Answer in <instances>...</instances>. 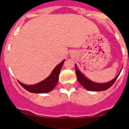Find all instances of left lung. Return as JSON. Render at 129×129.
Wrapping results in <instances>:
<instances>
[{
  "label": "left lung",
  "mask_w": 129,
  "mask_h": 129,
  "mask_svg": "<svg viewBox=\"0 0 129 129\" xmlns=\"http://www.w3.org/2000/svg\"><path fill=\"white\" fill-rule=\"evenodd\" d=\"M75 71H76V75H77V80L79 82V84H81V86L84 87L85 88L88 90L90 91H103V90H106L108 89L110 87L115 83V81H116V79L119 75V73L115 77V78L111 80V81L106 82V83H104V84H100V83H96L94 81L90 80L88 79L85 76L82 74V73L77 68V66L75 65ZM121 73V72H120Z\"/></svg>",
  "instance_id": "obj_1"
}]
</instances>
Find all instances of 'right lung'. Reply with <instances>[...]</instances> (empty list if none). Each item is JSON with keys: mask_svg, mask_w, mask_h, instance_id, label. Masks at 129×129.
<instances>
[{"mask_svg": "<svg viewBox=\"0 0 129 129\" xmlns=\"http://www.w3.org/2000/svg\"><path fill=\"white\" fill-rule=\"evenodd\" d=\"M64 61L65 59L54 68L52 72L47 78L38 84L34 85H25L21 83V81L18 82L25 89L32 93H47L50 92L58 83L59 73Z\"/></svg>", "mask_w": 129, "mask_h": 129, "instance_id": "right-lung-1", "label": "right lung"}]
</instances>
